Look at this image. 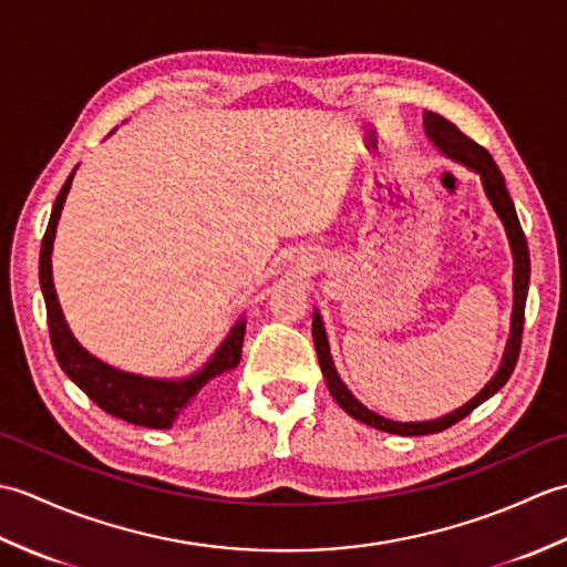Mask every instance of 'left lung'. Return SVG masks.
Instances as JSON below:
<instances>
[{"label": "left lung", "mask_w": 567, "mask_h": 567, "mask_svg": "<svg viewBox=\"0 0 567 567\" xmlns=\"http://www.w3.org/2000/svg\"><path fill=\"white\" fill-rule=\"evenodd\" d=\"M424 131L429 141L436 146V151L445 158L467 167L475 175H480V183H483L485 195L492 204V209L499 216V221L504 226V234H507L509 240V250H512V260H514V282H512V292H514V305H512V321H509V339L507 346H504L502 353V363L497 368L495 375L480 390L473 400L465 402L463 406L453 409V412L443 414L439 419H429V421H394V419H384L380 414L372 412L363 402L355 400V394L346 388V382L341 380L339 370L333 365V355H331V346H329V336L327 327H323V319L319 315V309H315V323H311V333H315V348H317V358L323 372V380H327V388L331 396L336 400L348 416L358 419L360 424L396 433V436H426V433H439L443 429H449L457 421L465 419L473 409H477L483 402H487L492 394H497L507 380L512 378L516 360H519L522 351V331H524V309H526V295H528V280H532V258H528V246H526V236L522 231L519 216H516L514 202L509 197L507 183H504V175L499 173L497 163L492 161V155L477 146L473 138H467L461 128L453 126L451 122H445L443 116L426 112L424 114Z\"/></svg>", "instance_id": "obj_1"}]
</instances>
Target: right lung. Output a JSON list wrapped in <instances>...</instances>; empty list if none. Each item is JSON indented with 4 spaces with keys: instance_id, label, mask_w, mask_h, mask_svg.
<instances>
[{
    "instance_id": "1",
    "label": "right lung",
    "mask_w": 567,
    "mask_h": 567,
    "mask_svg": "<svg viewBox=\"0 0 567 567\" xmlns=\"http://www.w3.org/2000/svg\"><path fill=\"white\" fill-rule=\"evenodd\" d=\"M78 171V167H75ZM75 171L65 179L63 189L53 204L51 221H48L43 244H41V260H39V280L41 292L45 299L48 311V329H51V343L60 368L65 375L78 384V388L90 396V400L102 406L106 414L124 419L128 424L146 426V429H171L179 412L189 404L204 384L214 378L231 372L240 360V348H244L246 336V317L236 319L228 329L226 339L212 353V358L199 370L185 378H146L138 372L118 370L110 363H104L97 355H92L75 336H72L63 309H60L55 285H53V240L58 231L60 214L68 192L72 187Z\"/></svg>"
}]
</instances>
